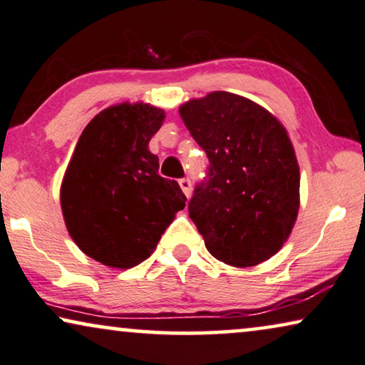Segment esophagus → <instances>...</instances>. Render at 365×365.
Here are the masks:
<instances>
[{"label": "esophagus", "mask_w": 365, "mask_h": 365, "mask_svg": "<svg viewBox=\"0 0 365 365\" xmlns=\"http://www.w3.org/2000/svg\"><path fill=\"white\" fill-rule=\"evenodd\" d=\"M180 188L183 190V193L187 195V197H190L192 195V182H190V178H180Z\"/></svg>", "instance_id": "1"}]
</instances>
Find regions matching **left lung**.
I'll use <instances>...</instances> for the list:
<instances>
[{
    "instance_id": "8db88e82",
    "label": "left lung",
    "mask_w": 365,
    "mask_h": 365,
    "mask_svg": "<svg viewBox=\"0 0 365 365\" xmlns=\"http://www.w3.org/2000/svg\"><path fill=\"white\" fill-rule=\"evenodd\" d=\"M180 115L210 160L188 203L207 250L236 268L269 259L299 210V165L286 129L256 102L223 91L185 102Z\"/></svg>"
}]
</instances>
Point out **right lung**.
<instances>
[{"label":"right lung","instance_id":"obj_1","mask_svg":"<svg viewBox=\"0 0 365 365\" xmlns=\"http://www.w3.org/2000/svg\"><path fill=\"white\" fill-rule=\"evenodd\" d=\"M165 112L142 104L107 107L81 133L61 185L74 243L89 258L129 269L147 259L185 208L180 185L158 175L148 142Z\"/></svg>","mask_w":365,"mask_h":365}]
</instances>
